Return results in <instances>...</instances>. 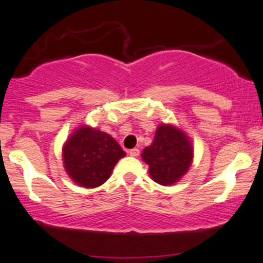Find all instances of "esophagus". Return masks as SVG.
<instances>
[{"label":"esophagus","instance_id":"obj_1","mask_svg":"<svg viewBox=\"0 0 263 263\" xmlns=\"http://www.w3.org/2000/svg\"><path fill=\"white\" fill-rule=\"evenodd\" d=\"M128 153H129V156H131V157H137L138 155H140V149L132 148V149L128 151Z\"/></svg>","mask_w":263,"mask_h":263}]
</instances>
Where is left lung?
Returning <instances> with one entry per match:
<instances>
[{"mask_svg":"<svg viewBox=\"0 0 263 263\" xmlns=\"http://www.w3.org/2000/svg\"><path fill=\"white\" fill-rule=\"evenodd\" d=\"M142 159L148 164L149 176L155 182L171 185L192 165V142L180 128L162 123L157 127L152 144L142 152Z\"/></svg>","mask_w":263,"mask_h":263,"instance_id":"left-lung-1","label":"left lung"}]
</instances>
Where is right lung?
<instances>
[{
	"mask_svg": "<svg viewBox=\"0 0 263 263\" xmlns=\"http://www.w3.org/2000/svg\"><path fill=\"white\" fill-rule=\"evenodd\" d=\"M126 156L115 138L100 129L80 126L63 146L68 176L78 185L96 188L110 178L119 159Z\"/></svg>",
	"mask_w": 263,
	"mask_h": 263,
	"instance_id": "right-lung-1",
	"label": "right lung"
}]
</instances>
